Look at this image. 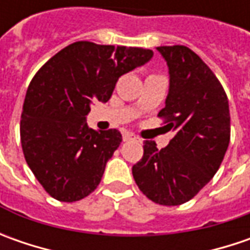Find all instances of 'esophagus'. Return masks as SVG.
Masks as SVG:
<instances>
[{
	"label": "esophagus",
	"instance_id": "obj_1",
	"mask_svg": "<svg viewBox=\"0 0 250 250\" xmlns=\"http://www.w3.org/2000/svg\"><path fill=\"white\" fill-rule=\"evenodd\" d=\"M122 138H124V140H125V142H128V140L138 139V138H136V136H135L132 132H124V133H122Z\"/></svg>",
	"mask_w": 250,
	"mask_h": 250
}]
</instances>
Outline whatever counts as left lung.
<instances>
[{
	"mask_svg": "<svg viewBox=\"0 0 250 250\" xmlns=\"http://www.w3.org/2000/svg\"><path fill=\"white\" fill-rule=\"evenodd\" d=\"M167 61L169 90L159 112L175 136L159 150L143 143V157L132 167L136 185L151 202L178 206L214 177L231 135L228 99L202 58L185 45L157 47Z\"/></svg>",
	"mask_w": 250,
	"mask_h": 250,
	"instance_id": "left-lung-1",
	"label": "left lung"
}]
</instances>
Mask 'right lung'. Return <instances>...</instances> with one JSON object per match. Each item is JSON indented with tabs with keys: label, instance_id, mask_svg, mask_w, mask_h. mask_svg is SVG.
<instances>
[{
	"label": "right lung",
	"instance_id": "obj_1",
	"mask_svg": "<svg viewBox=\"0 0 250 250\" xmlns=\"http://www.w3.org/2000/svg\"><path fill=\"white\" fill-rule=\"evenodd\" d=\"M153 51L139 47L69 44L48 60L27 87L21 118L24 159L45 192L78 202L99 187L120 130L86 124L93 100H110L124 73L145 65Z\"/></svg>",
	"mask_w": 250,
	"mask_h": 250
}]
</instances>
